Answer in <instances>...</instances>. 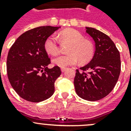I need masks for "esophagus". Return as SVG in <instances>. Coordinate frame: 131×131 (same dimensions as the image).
<instances>
[{"instance_id": "esophagus-1", "label": "esophagus", "mask_w": 131, "mask_h": 131, "mask_svg": "<svg viewBox=\"0 0 131 131\" xmlns=\"http://www.w3.org/2000/svg\"><path fill=\"white\" fill-rule=\"evenodd\" d=\"M66 69H67L66 68H61V71H62V72H64Z\"/></svg>"}]
</instances>
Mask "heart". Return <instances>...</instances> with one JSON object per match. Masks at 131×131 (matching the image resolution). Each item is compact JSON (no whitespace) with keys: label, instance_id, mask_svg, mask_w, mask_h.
<instances>
[{"label":"heart","instance_id":"obj_1","mask_svg":"<svg viewBox=\"0 0 131 131\" xmlns=\"http://www.w3.org/2000/svg\"><path fill=\"white\" fill-rule=\"evenodd\" d=\"M63 42L71 44L69 55H62L53 59L54 65L60 68H66L69 66L75 65L79 59L83 63L89 62L94 55V46L89 40H84L83 35L72 29L62 31L59 35ZM45 49L48 54L52 56L59 53V46L54 36H50L45 42Z\"/></svg>","mask_w":131,"mask_h":131}]
</instances>
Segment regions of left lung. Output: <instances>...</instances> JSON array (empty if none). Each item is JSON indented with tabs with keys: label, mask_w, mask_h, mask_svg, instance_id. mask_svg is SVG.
I'll list each match as a JSON object with an SVG mask.
<instances>
[{
	"label": "left lung",
	"mask_w": 131,
	"mask_h": 131,
	"mask_svg": "<svg viewBox=\"0 0 131 131\" xmlns=\"http://www.w3.org/2000/svg\"><path fill=\"white\" fill-rule=\"evenodd\" d=\"M85 28L95 42V52L81 71L76 70L74 86L80 98L96 101L106 96L115 86L121 71L120 54L107 35L92 27Z\"/></svg>",
	"instance_id": "left-lung-1"
}]
</instances>
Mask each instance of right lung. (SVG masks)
Wrapping results in <instances>:
<instances>
[{"label":"right lung","instance_id":"add662e5","mask_svg":"<svg viewBox=\"0 0 131 131\" xmlns=\"http://www.w3.org/2000/svg\"><path fill=\"white\" fill-rule=\"evenodd\" d=\"M61 27L32 29L16 39L7 57V74L12 86L24 100L39 102L54 92V83L61 75L58 66L50 69V60L45 42Z\"/></svg>","mask_w":131,"mask_h":131}]
</instances>
